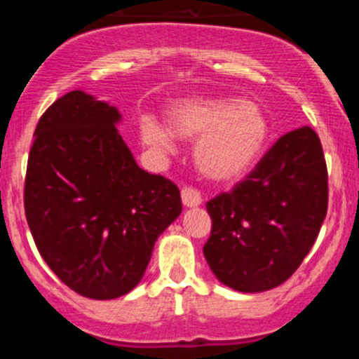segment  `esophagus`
<instances>
[{
	"mask_svg": "<svg viewBox=\"0 0 359 359\" xmlns=\"http://www.w3.org/2000/svg\"><path fill=\"white\" fill-rule=\"evenodd\" d=\"M182 199L185 207H198L201 205L203 198L199 194V190L194 189V187H183L182 189Z\"/></svg>",
	"mask_w": 359,
	"mask_h": 359,
	"instance_id": "obj_1",
	"label": "esophagus"
}]
</instances>
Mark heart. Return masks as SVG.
Segmentation results:
<instances>
[{
    "mask_svg": "<svg viewBox=\"0 0 359 359\" xmlns=\"http://www.w3.org/2000/svg\"><path fill=\"white\" fill-rule=\"evenodd\" d=\"M165 115L167 123L152 115L138 118L142 144L158 154H169L176 136L196 140V165L215 183H231L246 176L268 142V116L253 100L190 97L167 106Z\"/></svg>",
    "mask_w": 359,
    "mask_h": 359,
    "instance_id": "obj_1",
    "label": "heart"
}]
</instances>
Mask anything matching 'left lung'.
I'll use <instances>...</instances> for the list:
<instances>
[{
  "mask_svg": "<svg viewBox=\"0 0 359 359\" xmlns=\"http://www.w3.org/2000/svg\"><path fill=\"white\" fill-rule=\"evenodd\" d=\"M327 201L318 135L304 126L280 136L243 182L207 203L208 266L224 286L243 293L280 286L313 248Z\"/></svg>",
  "mask_w": 359,
  "mask_h": 359,
  "instance_id": "obj_1",
  "label": "left lung"
}]
</instances>
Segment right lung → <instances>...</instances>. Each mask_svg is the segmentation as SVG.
Instances as JSON below:
<instances>
[{"instance_id":"right-lung-1","label":"right lung","mask_w":359,"mask_h":359,"mask_svg":"<svg viewBox=\"0 0 359 359\" xmlns=\"http://www.w3.org/2000/svg\"><path fill=\"white\" fill-rule=\"evenodd\" d=\"M120 113L69 91L39 118L25 177V214L44 262L95 300L142 280L161 231L182 214L177 185L136 165Z\"/></svg>"}]
</instances>
